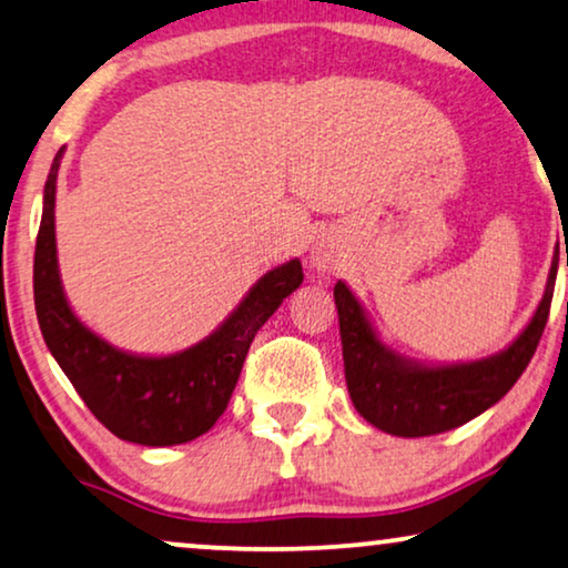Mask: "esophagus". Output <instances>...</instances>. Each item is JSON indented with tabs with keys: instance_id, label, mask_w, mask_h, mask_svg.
I'll return each instance as SVG.
<instances>
[{
	"instance_id": "obj_1",
	"label": "esophagus",
	"mask_w": 568,
	"mask_h": 568,
	"mask_svg": "<svg viewBox=\"0 0 568 568\" xmlns=\"http://www.w3.org/2000/svg\"><path fill=\"white\" fill-rule=\"evenodd\" d=\"M310 266H313L315 271H331L333 268V253L325 245L313 247V253H310Z\"/></svg>"
}]
</instances>
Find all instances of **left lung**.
Listing matches in <instances>:
<instances>
[{
    "label": "left lung",
    "instance_id": "obj_1",
    "mask_svg": "<svg viewBox=\"0 0 568 568\" xmlns=\"http://www.w3.org/2000/svg\"><path fill=\"white\" fill-rule=\"evenodd\" d=\"M558 263H550L546 292L530 323L507 348L476 362L424 364L379 338L367 310L346 282L333 286L344 372L354 408L395 437H432L468 424L499 403L530 364L554 300Z\"/></svg>",
    "mask_w": 568,
    "mask_h": 568
}]
</instances>
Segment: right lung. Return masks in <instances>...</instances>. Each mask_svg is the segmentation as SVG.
I'll use <instances>...</instances> for the list:
<instances>
[{
  "mask_svg": "<svg viewBox=\"0 0 568 568\" xmlns=\"http://www.w3.org/2000/svg\"><path fill=\"white\" fill-rule=\"evenodd\" d=\"M53 158L43 189V216L33 261L36 313L43 341L100 424L123 442L173 447L212 429L227 408L240 369L261 325L302 284L297 258L255 282L216 331L168 356L131 354L90 331L69 305L57 255V175Z\"/></svg>",
  "mask_w": 568,
  "mask_h": 568,
  "instance_id": "add662e5",
  "label": "right lung"
}]
</instances>
